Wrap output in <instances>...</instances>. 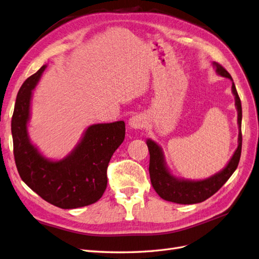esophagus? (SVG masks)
<instances>
[{
  "label": "esophagus",
  "mask_w": 259,
  "mask_h": 259,
  "mask_svg": "<svg viewBox=\"0 0 259 259\" xmlns=\"http://www.w3.org/2000/svg\"><path fill=\"white\" fill-rule=\"evenodd\" d=\"M145 117L141 114H136L134 116H132L128 121L130 127L133 130H141L145 126Z\"/></svg>",
  "instance_id": "1"
}]
</instances>
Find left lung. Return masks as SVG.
I'll return each instance as SVG.
<instances>
[{"instance_id":"left-lung-1","label":"left lung","mask_w":259,"mask_h":259,"mask_svg":"<svg viewBox=\"0 0 259 259\" xmlns=\"http://www.w3.org/2000/svg\"><path fill=\"white\" fill-rule=\"evenodd\" d=\"M213 67L218 75L232 80V94L235 98V107L237 110V124H239V138H237V148L234 151L232 158L223 169L213 174L210 178L199 181L179 179L172 176L165 163L163 151L156 142L147 139V146L149 149V174L152 187L160 197L167 201L177 202L182 205H192L208 199L214 193L218 192L222 185L232 176L240 162L242 150V106L240 97L237 95L235 85L231 75L223 68L219 63L213 62Z\"/></svg>"}]
</instances>
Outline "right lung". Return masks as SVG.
<instances>
[{
    "label": "right lung",
    "instance_id": "right-lung-1",
    "mask_svg": "<svg viewBox=\"0 0 259 259\" xmlns=\"http://www.w3.org/2000/svg\"><path fill=\"white\" fill-rule=\"evenodd\" d=\"M44 65L28 77L17 94L12 117L14 157L20 178L46 201L62 209H74L98 201L107 188V169L125 137V123L94 124L79 143L61 160L46 158L30 142L32 90L45 72Z\"/></svg>",
    "mask_w": 259,
    "mask_h": 259
}]
</instances>
